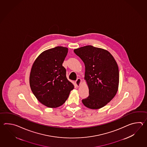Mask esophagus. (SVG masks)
Segmentation results:
<instances>
[{
	"label": "esophagus",
	"instance_id": "1",
	"mask_svg": "<svg viewBox=\"0 0 147 147\" xmlns=\"http://www.w3.org/2000/svg\"><path fill=\"white\" fill-rule=\"evenodd\" d=\"M75 82H76V84L77 85V87H79L81 83V79H80V78H78V79L76 80V81Z\"/></svg>",
	"mask_w": 147,
	"mask_h": 147
}]
</instances>
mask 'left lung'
<instances>
[{
	"instance_id": "obj_1",
	"label": "left lung",
	"mask_w": 147,
	"mask_h": 147,
	"mask_svg": "<svg viewBox=\"0 0 147 147\" xmlns=\"http://www.w3.org/2000/svg\"><path fill=\"white\" fill-rule=\"evenodd\" d=\"M85 66L84 79L89 96L82 100L84 106L98 109L106 106L115 96L119 86V68L109 51L92 46L74 50Z\"/></svg>"
}]
</instances>
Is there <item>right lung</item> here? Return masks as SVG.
Wrapping results in <instances>:
<instances>
[{"label":"right lung","instance_id":"add662e5","mask_svg":"<svg viewBox=\"0 0 147 147\" xmlns=\"http://www.w3.org/2000/svg\"><path fill=\"white\" fill-rule=\"evenodd\" d=\"M68 48L58 46L44 51L31 68L29 83L38 100L49 108H57L65 102L74 86L66 77L63 63Z\"/></svg>","mask_w":147,"mask_h":147}]
</instances>
